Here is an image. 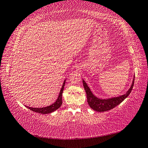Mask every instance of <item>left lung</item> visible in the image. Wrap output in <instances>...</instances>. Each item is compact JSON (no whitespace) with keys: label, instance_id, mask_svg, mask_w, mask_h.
<instances>
[{"label":"left lung","instance_id":"obj_1","mask_svg":"<svg viewBox=\"0 0 148 148\" xmlns=\"http://www.w3.org/2000/svg\"><path fill=\"white\" fill-rule=\"evenodd\" d=\"M134 77L132 81V84L131 85V87L126 93L121 95V96L117 97H114V98L108 99H101L97 98L95 95L92 93V92L90 90L89 87L87 86V84L85 82L84 80H83V84L85 89V91L86 92L87 95V102L89 106L91 108L92 110H95L97 112H105L108 111L110 110H112L117 105H119L121 102H122L124 100L129 96V94L132 89V87L134 86Z\"/></svg>","mask_w":148,"mask_h":148}]
</instances>
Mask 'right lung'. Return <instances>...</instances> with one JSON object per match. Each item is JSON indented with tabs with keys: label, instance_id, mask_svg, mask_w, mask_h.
<instances>
[{
	"label": "right lung",
	"instance_id": "1",
	"mask_svg": "<svg viewBox=\"0 0 148 148\" xmlns=\"http://www.w3.org/2000/svg\"><path fill=\"white\" fill-rule=\"evenodd\" d=\"M65 80L64 81V83L62 84V88L61 89V91L59 92L58 99H57V101L54 102L53 104H52L51 105H50L49 106L47 107H43V108H32V107H29L27 106V108H28L29 110H32V111L36 112V113H39V114H49L51 113L54 111H56V110L59 108L62 105V91H63L64 89V84H65Z\"/></svg>",
	"mask_w": 148,
	"mask_h": 148
}]
</instances>
